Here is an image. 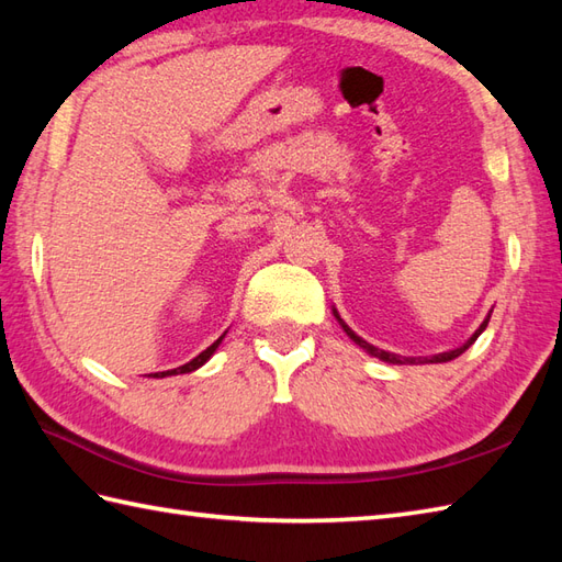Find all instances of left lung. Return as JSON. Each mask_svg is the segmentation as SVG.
<instances>
[{
    "label": "left lung",
    "mask_w": 562,
    "mask_h": 562,
    "mask_svg": "<svg viewBox=\"0 0 562 562\" xmlns=\"http://www.w3.org/2000/svg\"><path fill=\"white\" fill-rule=\"evenodd\" d=\"M487 321H491V318H485L483 324H481V328L475 330L473 336H471L469 340H465V342L461 345V348L451 350V352H445V355H439V357H432V360H427V357H425V360H420V357H417V360H415V357H401V355H393V352H386V350H379V348H374V345H369L367 340H362L360 336H355V333H352L348 326H345V324H342V328H345V333H348V336H350V338H352L357 345H360V348H364V350H367L369 355H372V357H379L381 362H389V364H408V362H411V364H417V362H441V360H451V357H459L463 350H469L471 345L475 342V338H479L481 333L485 330Z\"/></svg>",
    "instance_id": "obj_1"
}]
</instances>
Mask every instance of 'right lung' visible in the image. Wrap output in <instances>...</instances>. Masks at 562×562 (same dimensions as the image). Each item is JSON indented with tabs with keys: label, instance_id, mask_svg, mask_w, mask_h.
I'll return each mask as SVG.
<instances>
[{
	"label": "right lung",
	"instance_id": "obj_1",
	"mask_svg": "<svg viewBox=\"0 0 562 562\" xmlns=\"http://www.w3.org/2000/svg\"><path fill=\"white\" fill-rule=\"evenodd\" d=\"M220 342H222V338L220 340H214L207 350H202L195 360H190V362H186L183 367H176V369H169V372H157V374H149V376H154V379H164V376H173V374H188V372H195L198 367H202L205 364L210 357L214 355V350L220 348Z\"/></svg>",
	"mask_w": 562,
	"mask_h": 562
}]
</instances>
